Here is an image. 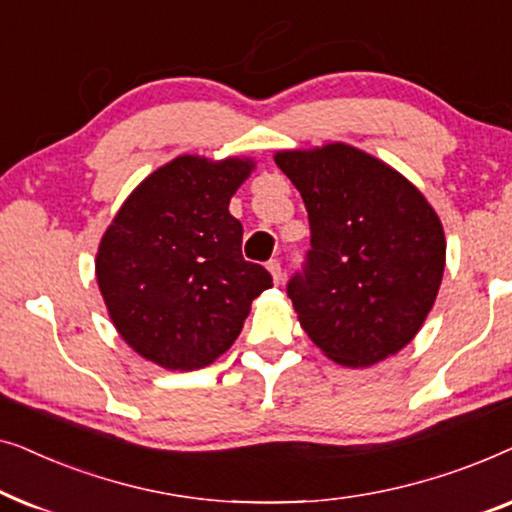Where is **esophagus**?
<instances>
[{"label":"esophagus","instance_id":"1","mask_svg":"<svg viewBox=\"0 0 512 512\" xmlns=\"http://www.w3.org/2000/svg\"><path fill=\"white\" fill-rule=\"evenodd\" d=\"M268 270H270V275H272V279H275V282L279 284L284 279V272H282V263L277 261V258H272V261H268Z\"/></svg>","mask_w":512,"mask_h":512}]
</instances>
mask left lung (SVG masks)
Returning <instances> with one entry per match:
<instances>
[{"mask_svg": "<svg viewBox=\"0 0 512 512\" xmlns=\"http://www.w3.org/2000/svg\"><path fill=\"white\" fill-rule=\"evenodd\" d=\"M303 195L310 249L286 284L328 359L363 368L415 338L438 296L445 233L422 193L347 144L275 156Z\"/></svg>", "mask_w": 512, "mask_h": 512, "instance_id": "obj_1", "label": "left lung"}]
</instances>
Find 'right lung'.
Returning <instances> with one entry per match:
<instances>
[{"instance_id":"obj_1","label":"right lung","mask_w":512,"mask_h":512,"mask_svg":"<svg viewBox=\"0 0 512 512\" xmlns=\"http://www.w3.org/2000/svg\"><path fill=\"white\" fill-rule=\"evenodd\" d=\"M251 160L179 156L139 184L104 233L97 284L121 338L167 370L202 368L240 335L270 272L242 256L230 198Z\"/></svg>"}]
</instances>
